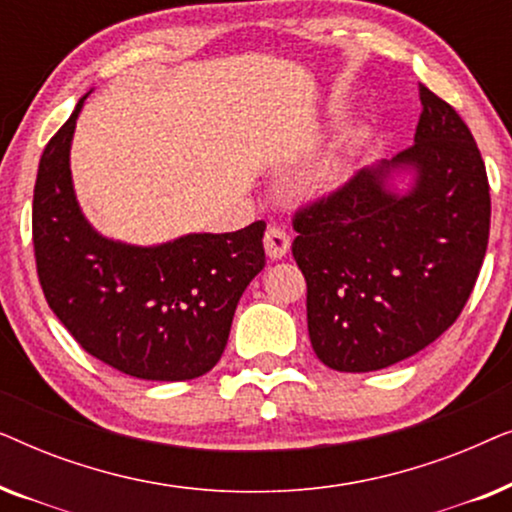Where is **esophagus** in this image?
Instances as JSON below:
<instances>
[{"mask_svg":"<svg viewBox=\"0 0 512 512\" xmlns=\"http://www.w3.org/2000/svg\"><path fill=\"white\" fill-rule=\"evenodd\" d=\"M263 247H265V254H268L272 261H277V258L286 256V251L291 247V237L286 233L284 228L279 226H270L265 230V237H263Z\"/></svg>","mask_w":512,"mask_h":512,"instance_id":"obj_1","label":"esophagus"}]
</instances>
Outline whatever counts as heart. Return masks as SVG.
<instances>
[{"mask_svg":"<svg viewBox=\"0 0 512 512\" xmlns=\"http://www.w3.org/2000/svg\"><path fill=\"white\" fill-rule=\"evenodd\" d=\"M356 144H359V135L340 142L326 158H321L305 177V191L310 195H326L335 191L347 177L349 158H352Z\"/></svg>","mask_w":512,"mask_h":512,"instance_id":"b5f03b06","label":"heart"}]
</instances>
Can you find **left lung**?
<instances>
[{
	"instance_id": "8db88e82",
	"label": "left lung",
	"mask_w": 512,
	"mask_h": 512,
	"mask_svg": "<svg viewBox=\"0 0 512 512\" xmlns=\"http://www.w3.org/2000/svg\"><path fill=\"white\" fill-rule=\"evenodd\" d=\"M419 100L410 149L293 216L312 349L340 373L382 370L431 345L464 310L485 258L492 202L478 144L422 83ZM398 171L413 172L405 194L388 184Z\"/></svg>"
}]
</instances>
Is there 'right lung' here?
<instances>
[{"instance_id":"right-lung-1","label":"right lung","mask_w":512,"mask_h":512,"mask_svg":"<svg viewBox=\"0 0 512 512\" xmlns=\"http://www.w3.org/2000/svg\"><path fill=\"white\" fill-rule=\"evenodd\" d=\"M86 97L46 144L34 184L32 242L46 303L107 366L151 382L193 380L219 363L235 307L263 270L265 223L156 247L97 233L76 202L69 170Z\"/></svg>"}]
</instances>
